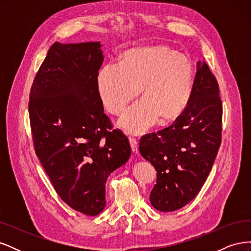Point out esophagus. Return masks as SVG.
Wrapping results in <instances>:
<instances>
[{
  "label": "esophagus",
  "mask_w": 251,
  "mask_h": 251,
  "mask_svg": "<svg viewBox=\"0 0 251 251\" xmlns=\"http://www.w3.org/2000/svg\"><path fill=\"white\" fill-rule=\"evenodd\" d=\"M130 143H131V148H132V151H135V153H137L138 151V141L137 139H136L135 137H130Z\"/></svg>",
  "instance_id": "obj_1"
}]
</instances>
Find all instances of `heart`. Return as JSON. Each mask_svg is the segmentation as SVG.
<instances>
[{
  "instance_id": "obj_1",
  "label": "heart",
  "mask_w": 251,
  "mask_h": 251,
  "mask_svg": "<svg viewBox=\"0 0 251 251\" xmlns=\"http://www.w3.org/2000/svg\"><path fill=\"white\" fill-rule=\"evenodd\" d=\"M195 73L191 60L162 45L126 51L120 64L104 65L97 74V90L104 108L119 115L138 96L143 100L126 110L119 126L141 134L157 123L180 116L191 100Z\"/></svg>"
}]
</instances>
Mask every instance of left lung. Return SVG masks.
<instances>
[{
	"label": "left lung",
	"instance_id": "8db88e82",
	"mask_svg": "<svg viewBox=\"0 0 251 251\" xmlns=\"http://www.w3.org/2000/svg\"><path fill=\"white\" fill-rule=\"evenodd\" d=\"M222 102L208 65L197 64L192 98L174 123L142 136L141 156L155 166L157 181L150 202L160 211L185 206L206 181L221 146Z\"/></svg>",
	"mask_w": 251,
	"mask_h": 251
}]
</instances>
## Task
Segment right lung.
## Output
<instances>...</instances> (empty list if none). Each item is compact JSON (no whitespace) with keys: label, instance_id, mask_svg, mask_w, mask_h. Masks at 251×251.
<instances>
[{"label":"right lung","instance_id":"obj_1","mask_svg":"<svg viewBox=\"0 0 251 251\" xmlns=\"http://www.w3.org/2000/svg\"><path fill=\"white\" fill-rule=\"evenodd\" d=\"M100 42L54 43L33 80L29 116L35 154L67 205L87 216L105 206L109 175L131 156L97 90Z\"/></svg>","mask_w":251,"mask_h":251}]
</instances>
